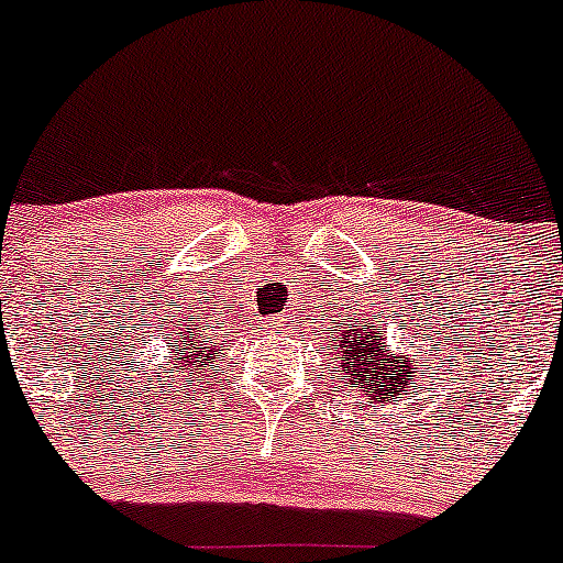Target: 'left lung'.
<instances>
[{
	"instance_id": "left-lung-1",
	"label": "left lung",
	"mask_w": 563,
	"mask_h": 563,
	"mask_svg": "<svg viewBox=\"0 0 563 563\" xmlns=\"http://www.w3.org/2000/svg\"><path fill=\"white\" fill-rule=\"evenodd\" d=\"M334 338H338V349L329 351L338 360L340 376L345 378V384H354L367 402L397 400V395L406 391L408 384V378L402 382V367L417 373V367L411 365V356L391 354L384 343V332H376L367 323V318H362L360 327L354 329H351V323L338 329Z\"/></svg>"
}]
</instances>
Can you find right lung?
Wrapping results in <instances>:
<instances>
[{
  "mask_svg": "<svg viewBox=\"0 0 563 563\" xmlns=\"http://www.w3.org/2000/svg\"><path fill=\"white\" fill-rule=\"evenodd\" d=\"M172 365H176L174 371L181 373V376H198L209 367V362L214 360V354H220L218 345H209L207 334H201V327L196 321H185L179 323L174 334V345H172Z\"/></svg>",
  "mask_w": 563,
  "mask_h": 563,
  "instance_id": "add662e5",
  "label": "right lung"
}]
</instances>
